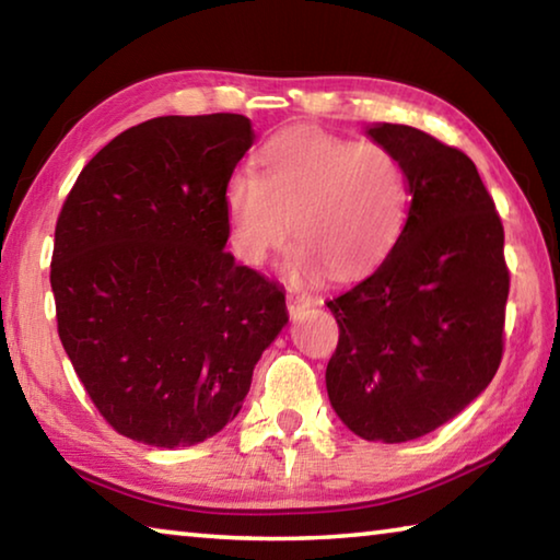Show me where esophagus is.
Here are the masks:
<instances>
[{"mask_svg":"<svg viewBox=\"0 0 560 560\" xmlns=\"http://www.w3.org/2000/svg\"><path fill=\"white\" fill-rule=\"evenodd\" d=\"M287 303H289V314L296 318L308 306H314V299H311V293H306V291H289L287 293Z\"/></svg>","mask_w":560,"mask_h":560,"instance_id":"obj_1","label":"esophagus"}]
</instances>
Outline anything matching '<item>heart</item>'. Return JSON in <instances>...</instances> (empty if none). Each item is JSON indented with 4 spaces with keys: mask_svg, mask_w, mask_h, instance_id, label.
Segmentation results:
<instances>
[{
    "mask_svg": "<svg viewBox=\"0 0 560 560\" xmlns=\"http://www.w3.org/2000/svg\"><path fill=\"white\" fill-rule=\"evenodd\" d=\"M261 175L240 170L224 189L240 257L261 264L291 234L289 269L296 279L328 271L353 279L377 267L400 236L410 192L393 150L353 143L320 130H291L269 140Z\"/></svg>",
    "mask_w": 560,
    "mask_h": 560,
    "instance_id": "obj_1",
    "label": "heart"
}]
</instances>
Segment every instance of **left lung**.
Instances as JSON below:
<instances>
[{
	"label": "left lung",
	"instance_id": "8db88e82",
	"mask_svg": "<svg viewBox=\"0 0 560 560\" xmlns=\"http://www.w3.org/2000/svg\"><path fill=\"white\" fill-rule=\"evenodd\" d=\"M400 160L410 207L371 277L326 301L338 346L326 368L334 410L358 438L407 442L459 415L504 355V226L477 165L428 132L368 130Z\"/></svg>",
	"mask_w": 560,
	"mask_h": 560
}]
</instances>
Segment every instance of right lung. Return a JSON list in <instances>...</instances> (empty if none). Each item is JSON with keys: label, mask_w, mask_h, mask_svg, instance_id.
Returning <instances> with one entry per match:
<instances>
[{"label": "right lung", "mask_w": 560, "mask_h": 560, "mask_svg": "<svg viewBox=\"0 0 560 560\" xmlns=\"http://www.w3.org/2000/svg\"><path fill=\"white\" fill-rule=\"evenodd\" d=\"M254 143L236 113L122 130L81 170L54 232L66 355L122 438L189 447L232 422L279 330V283L224 244V189Z\"/></svg>", "instance_id": "right-lung-1"}]
</instances>
